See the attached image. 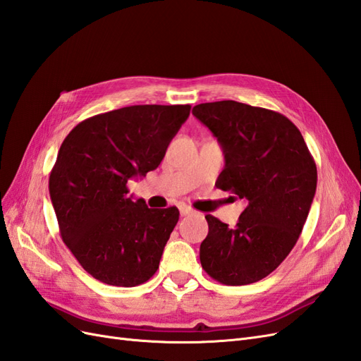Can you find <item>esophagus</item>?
I'll list each match as a JSON object with an SVG mask.
<instances>
[{
    "instance_id": "1",
    "label": "esophagus",
    "mask_w": 361,
    "mask_h": 361,
    "mask_svg": "<svg viewBox=\"0 0 361 361\" xmlns=\"http://www.w3.org/2000/svg\"><path fill=\"white\" fill-rule=\"evenodd\" d=\"M179 211H180V215L182 216H185V215H190V214H192V209L191 207H188V206H179Z\"/></svg>"
}]
</instances>
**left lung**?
<instances>
[{"label":"left lung","mask_w":361,"mask_h":361,"mask_svg":"<svg viewBox=\"0 0 361 361\" xmlns=\"http://www.w3.org/2000/svg\"><path fill=\"white\" fill-rule=\"evenodd\" d=\"M192 114L223 147L226 166L215 187L247 202L235 227L206 215L203 269L227 286L271 274L301 235L318 171L307 145L288 117L236 101L199 104Z\"/></svg>","instance_id":"left-lung-1"}]
</instances>
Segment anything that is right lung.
Masks as SVG:
<instances>
[{
	"label": "right lung",
	"instance_id": "add662e5",
	"mask_svg": "<svg viewBox=\"0 0 361 361\" xmlns=\"http://www.w3.org/2000/svg\"><path fill=\"white\" fill-rule=\"evenodd\" d=\"M190 105H133L97 114L64 138L49 176L60 235L80 265L105 285L133 288L155 274L176 206L133 200L128 182L155 170Z\"/></svg>",
	"mask_w": 361,
	"mask_h": 361
}]
</instances>
